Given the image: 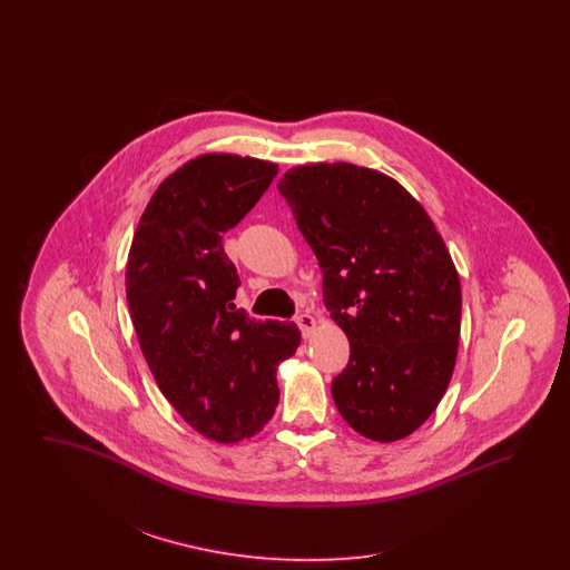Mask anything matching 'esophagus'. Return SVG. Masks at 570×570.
Here are the masks:
<instances>
[{
  "label": "esophagus",
  "mask_w": 570,
  "mask_h": 570,
  "mask_svg": "<svg viewBox=\"0 0 570 570\" xmlns=\"http://www.w3.org/2000/svg\"><path fill=\"white\" fill-rule=\"evenodd\" d=\"M297 325L298 328H301V335H303L305 340L312 337L314 331H316V321H314V316H309V314H298Z\"/></svg>",
  "instance_id": "1"
}]
</instances>
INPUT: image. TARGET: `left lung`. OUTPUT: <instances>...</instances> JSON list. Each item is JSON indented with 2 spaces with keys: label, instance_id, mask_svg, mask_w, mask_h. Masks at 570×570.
I'll use <instances>...</instances> for the list:
<instances>
[{
  "label": "left lung",
  "instance_id": "obj_1",
  "mask_svg": "<svg viewBox=\"0 0 570 570\" xmlns=\"http://www.w3.org/2000/svg\"><path fill=\"white\" fill-rule=\"evenodd\" d=\"M323 269L351 358L331 382L344 421L395 442L440 404L458 358L460 275L428 212L395 179L348 163L305 164L277 184Z\"/></svg>",
  "mask_w": 570,
  "mask_h": 570
}]
</instances>
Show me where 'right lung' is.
<instances>
[{"instance_id": "obj_1", "label": "right lung", "mask_w": 570, "mask_h": 570, "mask_svg": "<svg viewBox=\"0 0 570 570\" xmlns=\"http://www.w3.org/2000/svg\"><path fill=\"white\" fill-rule=\"evenodd\" d=\"M277 164L205 154L177 168L140 216L126 297L164 397L198 434H258L279 400L275 370L301 342L295 323L256 321L233 298L239 275L222 235L261 200Z\"/></svg>"}]
</instances>
